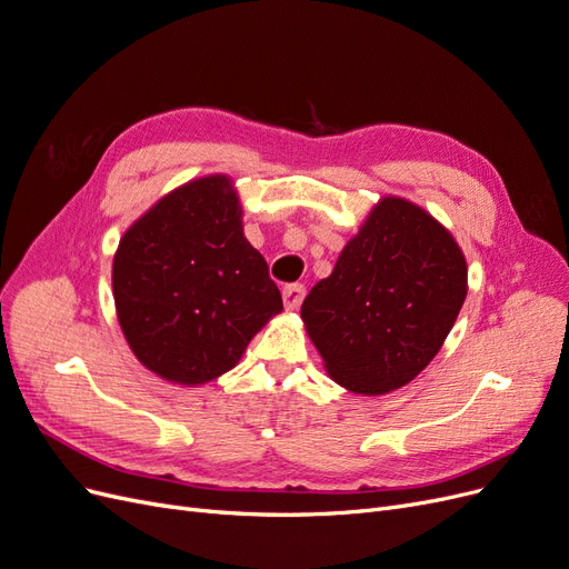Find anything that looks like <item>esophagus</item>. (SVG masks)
Segmentation results:
<instances>
[{"instance_id": "1", "label": "esophagus", "mask_w": 569, "mask_h": 569, "mask_svg": "<svg viewBox=\"0 0 569 569\" xmlns=\"http://www.w3.org/2000/svg\"><path fill=\"white\" fill-rule=\"evenodd\" d=\"M306 299V287L301 282H295V284H287L282 289V301H284V308L287 311H297V308L303 303Z\"/></svg>"}]
</instances>
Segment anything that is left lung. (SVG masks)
<instances>
[{
	"mask_svg": "<svg viewBox=\"0 0 569 569\" xmlns=\"http://www.w3.org/2000/svg\"><path fill=\"white\" fill-rule=\"evenodd\" d=\"M465 295L468 266L451 232L420 206L387 197L306 297L301 318L335 382L387 393L437 356Z\"/></svg>",
	"mask_w": 569,
	"mask_h": 569,
	"instance_id": "1",
	"label": "left lung"
}]
</instances>
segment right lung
I'll use <instances>...</instances> for the list:
<instances>
[{"instance_id":"obj_1","label":"right lung","mask_w":569,"mask_h":569,"mask_svg":"<svg viewBox=\"0 0 569 569\" xmlns=\"http://www.w3.org/2000/svg\"><path fill=\"white\" fill-rule=\"evenodd\" d=\"M113 299L140 363L178 385H203L234 368L282 311L226 176L178 187L134 222L113 256Z\"/></svg>"}]
</instances>
